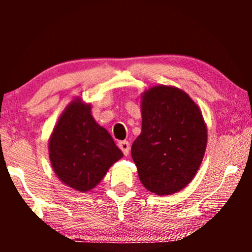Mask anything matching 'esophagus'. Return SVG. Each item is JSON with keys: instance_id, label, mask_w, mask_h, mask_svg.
I'll list each match as a JSON object with an SVG mask.
<instances>
[{"instance_id": "esophagus-1", "label": "esophagus", "mask_w": 252, "mask_h": 252, "mask_svg": "<svg viewBox=\"0 0 252 252\" xmlns=\"http://www.w3.org/2000/svg\"><path fill=\"white\" fill-rule=\"evenodd\" d=\"M118 147L120 148V150L123 151V154L127 156V155L129 154V149H130V146H129V142L128 141H120L118 143Z\"/></svg>"}]
</instances>
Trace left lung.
Instances as JSON below:
<instances>
[{
  "label": "left lung",
  "instance_id": "1",
  "mask_svg": "<svg viewBox=\"0 0 252 252\" xmlns=\"http://www.w3.org/2000/svg\"><path fill=\"white\" fill-rule=\"evenodd\" d=\"M198 106L185 92L156 86L142 97V132L132 158L144 187L157 195L179 191L195 177L206 148Z\"/></svg>",
  "mask_w": 252,
  "mask_h": 252
}]
</instances>
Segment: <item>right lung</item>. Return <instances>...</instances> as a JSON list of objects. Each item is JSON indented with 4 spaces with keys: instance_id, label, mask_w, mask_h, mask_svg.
<instances>
[{
    "instance_id": "add662e5",
    "label": "right lung",
    "mask_w": 252,
    "mask_h": 252,
    "mask_svg": "<svg viewBox=\"0 0 252 252\" xmlns=\"http://www.w3.org/2000/svg\"><path fill=\"white\" fill-rule=\"evenodd\" d=\"M55 173L64 184L87 191L123 157L108 130L96 124L91 105L72 102L58 120L49 141Z\"/></svg>"
}]
</instances>
